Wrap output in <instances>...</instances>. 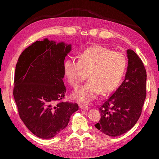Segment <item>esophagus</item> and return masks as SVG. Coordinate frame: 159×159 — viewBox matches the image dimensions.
I'll use <instances>...</instances> for the list:
<instances>
[{
	"instance_id": "obj_1",
	"label": "esophagus",
	"mask_w": 159,
	"mask_h": 159,
	"mask_svg": "<svg viewBox=\"0 0 159 159\" xmlns=\"http://www.w3.org/2000/svg\"><path fill=\"white\" fill-rule=\"evenodd\" d=\"M80 108L81 110H85V111L88 110V109H89V107H88V106H85V105H80Z\"/></svg>"
}]
</instances>
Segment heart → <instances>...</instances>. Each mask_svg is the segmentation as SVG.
<instances>
[{
  "label": "heart",
  "instance_id": "b5f03b06",
  "mask_svg": "<svg viewBox=\"0 0 159 159\" xmlns=\"http://www.w3.org/2000/svg\"><path fill=\"white\" fill-rule=\"evenodd\" d=\"M126 68V59L121 53L102 46L86 49L80 60L68 57L64 62V73L68 83L77 88L85 79L88 81L71 95L81 103H88L100 93L106 95L117 88Z\"/></svg>",
  "mask_w": 159,
  "mask_h": 159
}]
</instances>
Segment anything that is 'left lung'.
Returning a JSON list of instances; mask_svg holds the SVG:
<instances>
[{
    "instance_id": "8db88e82",
    "label": "left lung",
    "mask_w": 159,
    "mask_h": 159,
    "mask_svg": "<svg viewBox=\"0 0 159 159\" xmlns=\"http://www.w3.org/2000/svg\"><path fill=\"white\" fill-rule=\"evenodd\" d=\"M125 80L99 108L101 119L95 127L110 137H118L133 127L141 116L146 98L147 72L133 50H127Z\"/></svg>"
}]
</instances>
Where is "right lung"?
Segmentation results:
<instances>
[{
    "label": "right lung",
    "mask_w": 159,
    "mask_h": 159,
    "mask_svg": "<svg viewBox=\"0 0 159 159\" xmlns=\"http://www.w3.org/2000/svg\"><path fill=\"white\" fill-rule=\"evenodd\" d=\"M71 45L44 38L22 52L14 75L13 95L20 117L38 137L49 139L67 127L78 105L60 102L66 87L64 62Z\"/></svg>",
    "instance_id": "obj_1"
}]
</instances>
